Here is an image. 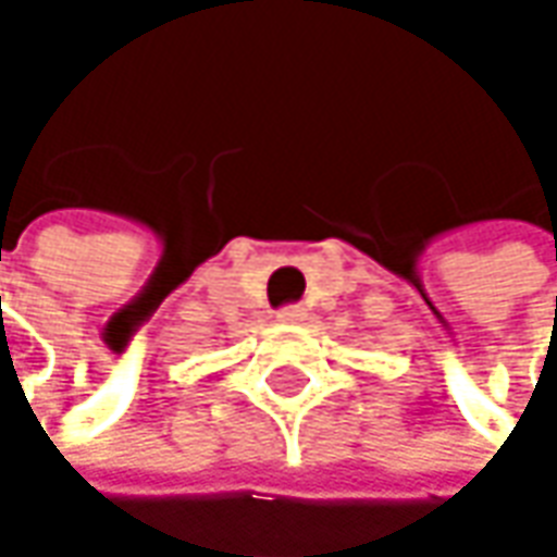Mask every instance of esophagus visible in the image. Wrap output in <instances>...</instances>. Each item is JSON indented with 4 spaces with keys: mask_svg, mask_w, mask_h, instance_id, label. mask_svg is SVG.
<instances>
[{
    "mask_svg": "<svg viewBox=\"0 0 557 557\" xmlns=\"http://www.w3.org/2000/svg\"><path fill=\"white\" fill-rule=\"evenodd\" d=\"M306 309L302 306H283V309H277V322H306Z\"/></svg>",
    "mask_w": 557,
    "mask_h": 557,
    "instance_id": "obj_1",
    "label": "esophagus"
}]
</instances>
